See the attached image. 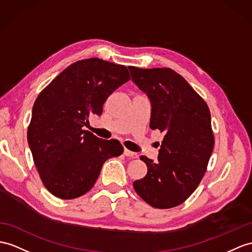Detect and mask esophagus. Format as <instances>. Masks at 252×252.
Wrapping results in <instances>:
<instances>
[{
	"mask_svg": "<svg viewBox=\"0 0 252 252\" xmlns=\"http://www.w3.org/2000/svg\"><path fill=\"white\" fill-rule=\"evenodd\" d=\"M124 155L127 156V157H131V158H138V156H139L137 153H133V152L127 150V149L124 150Z\"/></svg>",
	"mask_w": 252,
	"mask_h": 252,
	"instance_id": "esophagus-1",
	"label": "esophagus"
}]
</instances>
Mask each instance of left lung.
<instances>
[{
  "mask_svg": "<svg viewBox=\"0 0 252 252\" xmlns=\"http://www.w3.org/2000/svg\"><path fill=\"white\" fill-rule=\"evenodd\" d=\"M128 68L132 82L150 98L151 129L164 132L158 161L140 157L147 173L133 182V188L153 207H175L190 197L206 172L215 143L210 109L171 68Z\"/></svg>",
  "mask_w": 252,
  "mask_h": 252,
  "instance_id": "left-lung-1",
  "label": "left lung"
}]
</instances>
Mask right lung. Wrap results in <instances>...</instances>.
<instances>
[{
	"label": "right lung",
	"mask_w": 252,
	"mask_h": 252,
	"mask_svg": "<svg viewBox=\"0 0 252 252\" xmlns=\"http://www.w3.org/2000/svg\"><path fill=\"white\" fill-rule=\"evenodd\" d=\"M129 79L124 65L85 59L65 68L36 98L28 142L42 184L55 197L70 200L87 193L105 161L124 151L118 140L97 138L83 127Z\"/></svg>",
	"instance_id": "obj_1"
}]
</instances>
